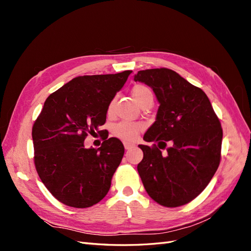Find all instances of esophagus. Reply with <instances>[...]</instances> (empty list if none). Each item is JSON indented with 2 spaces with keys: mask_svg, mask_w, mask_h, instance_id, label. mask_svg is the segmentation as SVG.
Listing matches in <instances>:
<instances>
[{
  "mask_svg": "<svg viewBox=\"0 0 251 251\" xmlns=\"http://www.w3.org/2000/svg\"><path fill=\"white\" fill-rule=\"evenodd\" d=\"M125 149L126 150H131V149H133L134 147H135V144H133V143H130V142H125Z\"/></svg>",
  "mask_w": 251,
  "mask_h": 251,
  "instance_id": "esophagus-1",
  "label": "esophagus"
}]
</instances>
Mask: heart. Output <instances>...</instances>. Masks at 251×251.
<instances>
[{"label":"heart","mask_w":251,"mask_h":251,"mask_svg":"<svg viewBox=\"0 0 251 251\" xmlns=\"http://www.w3.org/2000/svg\"><path fill=\"white\" fill-rule=\"evenodd\" d=\"M132 95L135 98V100L140 105L148 100H153V93L151 91L144 85H135L132 89ZM114 100L110 101L107 113L108 115H111L113 112ZM142 126L140 124L127 123V121H123L113 126V134L115 137L124 140V141H134L138 138V135L142 131Z\"/></svg>","instance_id":"obj_1"}]
</instances>
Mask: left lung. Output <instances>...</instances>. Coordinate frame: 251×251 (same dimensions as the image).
<instances>
[{
	"label": "left lung",
	"mask_w": 251,
	"mask_h": 251,
	"mask_svg": "<svg viewBox=\"0 0 251 251\" xmlns=\"http://www.w3.org/2000/svg\"><path fill=\"white\" fill-rule=\"evenodd\" d=\"M135 81L153 89L160 103L156 121L140 144L139 176L151 199L166 207L194 200L207 186L221 159L223 131L203 91L171 69L138 71ZM169 141L166 155L161 149Z\"/></svg>",
	"instance_id": "8db88e82"
}]
</instances>
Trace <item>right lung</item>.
<instances>
[{"instance_id":"right-lung-1","label":"right lung","mask_w":251,"mask_h":251,"mask_svg":"<svg viewBox=\"0 0 251 251\" xmlns=\"http://www.w3.org/2000/svg\"><path fill=\"white\" fill-rule=\"evenodd\" d=\"M131 70L83 75L48 96L32 127L34 164L52 196L68 206H93L108 194L114 173L125 154L119 139L86 149L88 134L107 119L110 101L124 87ZM108 138V137H107Z\"/></svg>"}]
</instances>
